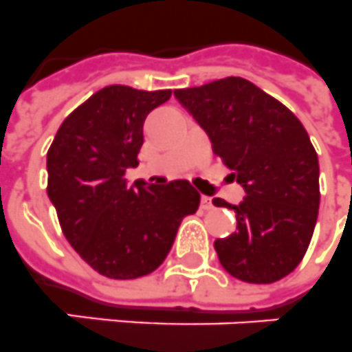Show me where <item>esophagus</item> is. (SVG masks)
Instances as JSON below:
<instances>
[{"label":"esophagus","mask_w":352,"mask_h":352,"mask_svg":"<svg viewBox=\"0 0 352 352\" xmlns=\"http://www.w3.org/2000/svg\"><path fill=\"white\" fill-rule=\"evenodd\" d=\"M202 209H206V211L212 209V202L209 197H202Z\"/></svg>","instance_id":"34e87169"}]
</instances>
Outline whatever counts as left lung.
<instances>
[{
	"mask_svg": "<svg viewBox=\"0 0 352 352\" xmlns=\"http://www.w3.org/2000/svg\"><path fill=\"white\" fill-rule=\"evenodd\" d=\"M212 150L245 190L234 209L238 227L214 241L232 277L270 285L295 270L308 250L318 217V157L297 116L241 76L177 89Z\"/></svg>",
	"mask_w": 352,
	"mask_h": 352,
	"instance_id": "1",
	"label": "left lung"
}]
</instances>
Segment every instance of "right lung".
I'll use <instances>...</instances> for the list:
<instances>
[{"instance_id":"1","label":"right lung","mask_w":352,"mask_h":352,"mask_svg":"<svg viewBox=\"0 0 352 352\" xmlns=\"http://www.w3.org/2000/svg\"><path fill=\"white\" fill-rule=\"evenodd\" d=\"M171 89L109 85L66 120L48 150V197L62 232L91 268L111 279L143 277L166 259L184 217L199 209L188 181L129 184L140 164L144 120Z\"/></svg>"}]
</instances>
